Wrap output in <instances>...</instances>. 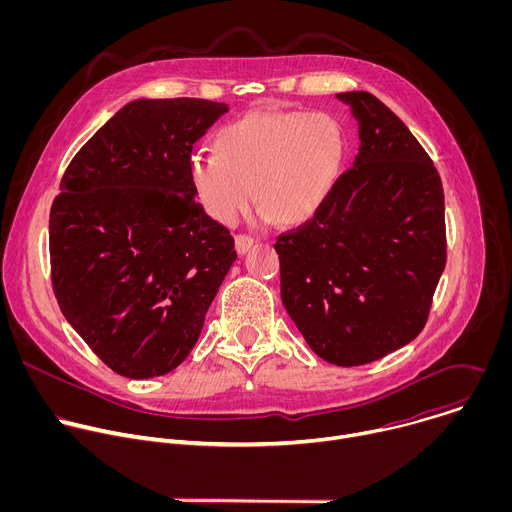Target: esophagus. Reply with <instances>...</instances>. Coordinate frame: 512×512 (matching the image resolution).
Returning a JSON list of instances; mask_svg holds the SVG:
<instances>
[{
  "label": "esophagus",
  "instance_id": "34e87169",
  "mask_svg": "<svg viewBox=\"0 0 512 512\" xmlns=\"http://www.w3.org/2000/svg\"><path fill=\"white\" fill-rule=\"evenodd\" d=\"M251 247H253V237H249V235H237L235 237V249H237L239 255L247 253Z\"/></svg>",
  "mask_w": 512,
  "mask_h": 512
}]
</instances>
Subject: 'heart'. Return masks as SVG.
<instances>
[{
	"instance_id": "obj_1",
	"label": "heart",
	"mask_w": 512,
	"mask_h": 512,
	"mask_svg": "<svg viewBox=\"0 0 512 512\" xmlns=\"http://www.w3.org/2000/svg\"><path fill=\"white\" fill-rule=\"evenodd\" d=\"M344 158L346 133L336 117L263 109L225 125L216 152L192 156L190 176L200 204L221 225H235L253 196L279 223L300 225L330 198Z\"/></svg>"
}]
</instances>
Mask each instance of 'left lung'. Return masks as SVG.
<instances>
[{"instance_id": "left-lung-1", "label": "left lung", "mask_w": 512, "mask_h": 512, "mask_svg": "<svg viewBox=\"0 0 512 512\" xmlns=\"http://www.w3.org/2000/svg\"><path fill=\"white\" fill-rule=\"evenodd\" d=\"M358 154L326 204L275 243L281 302L308 346L360 367L425 326L446 267L442 178L407 125L367 91L340 93Z\"/></svg>"}]
</instances>
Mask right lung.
I'll return each mask as SVG.
<instances>
[{"label":"right lung","instance_id":"1","mask_svg":"<svg viewBox=\"0 0 512 512\" xmlns=\"http://www.w3.org/2000/svg\"><path fill=\"white\" fill-rule=\"evenodd\" d=\"M206 99H137L68 164L50 208L56 302L127 379L174 371L237 259L229 229L196 202L194 143L227 113Z\"/></svg>","mask_w":512,"mask_h":512}]
</instances>
